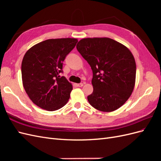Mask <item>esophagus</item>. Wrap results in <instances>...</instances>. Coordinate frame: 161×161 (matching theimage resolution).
<instances>
[{
	"label": "esophagus",
	"mask_w": 161,
	"mask_h": 161,
	"mask_svg": "<svg viewBox=\"0 0 161 161\" xmlns=\"http://www.w3.org/2000/svg\"><path fill=\"white\" fill-rule=\"evenodd\" d=\"M76 85H77V86L81 87V86H83V84H82V83H79V84H76Z\"/></svg>",
	"instance_id": "esophagus-1"
}]
</instances>
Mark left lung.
Instances as JSON below:
<instances>
[{
    "label": "left lung",
    "instance_id": "1",
    "mask_svg": "<svg viewBox=\"0 0 161 161\" xmlns=\"http://www.w3.org/2000/svg\"><path fill=\"white\" fill-rule=\"evenodd\" d=\"M76 49L92 70L93 91L87 97L91 105L103 112L119 109L135 86L136 65L130 50L108 37L82 39Z\"/></svg>",
    "mask_w": 161,
    "mask_h": 161
}]
</instances>
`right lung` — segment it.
<instances>
[{
    "label": "right lung",
    "mask_w": 161,
    "mask_h": 161,
    "mask_svg": "<svg viewBox=\"0 0 161 161\" xmlns=\"http://www.w3.org/2000/svg\"><path fill=\"white\" fill-rule=\"evenodd\" d=\"M78 42L75 38L50 39L32 46L21 64L23 85L34 104L47 111H56L69 101L72 85L60 76L66 56Z\"/></svg>",
    "instance_id": "1"
}]
</instances>
